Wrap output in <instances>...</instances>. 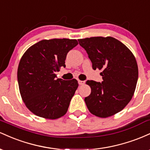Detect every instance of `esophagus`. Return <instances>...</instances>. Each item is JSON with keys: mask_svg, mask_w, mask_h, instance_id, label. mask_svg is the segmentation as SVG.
I'll list each match as a JSON object with an SVG mask.
<instances>
[{"mask_svg": "<svg viewBox=\"0 0 150 150\" xmlns=\"http://www.w3.org/2000/svg\"><path fill=\"white\" fill-rule=\"evenodd\" d=\"M85 81H82V80H78V83H79V85H84V84H85Z\"/></svg>", "mask_w": 150, "mask_h": 150, "instance_id": "34e87169", "label": "esophagus"}]
</instances>
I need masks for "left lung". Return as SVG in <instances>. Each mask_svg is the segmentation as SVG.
Segmentation results:
<instances>
[{
	"mask_svg": "<svg viewBox=\"0 0 150 150\" xmlns=\"http://www.w3.org/2000/svg\"><path fill=\"white\" fill-rule=\"evenodd\" d=\"M88 54L94 70H101V82L87 80L91 94L85 101L91 113L101 118L123 110L135 92L138 68L135 56L115 38L97 37L78 39Z\"/></svg>",
	"mask_w": 150,
	"mask_h": 150,
	"instance_id": "8db88e82",
	"label": "left lung"
}]
</instances>
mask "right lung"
I'll use <instances>...</instances> for the list:
<instances>
[{
	"instance_id": "obj_1",
	"label": "right lung",
	"mask_w": 150,
	"mask_h": 150,
	"mask_svg": "<svg viewBox=\"0 0 150 150\" xmlns=\"http://www.w3.org/2000/svg\"><path fill=\"white\" fill-rule=\"evenodd\" d=\"M76 39L42 40L27 50L20 60L18 81L22 100L34 114L48 119L64 116L78 87L75 79H56Z\"/></svg>"
}]
</instances>
